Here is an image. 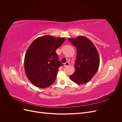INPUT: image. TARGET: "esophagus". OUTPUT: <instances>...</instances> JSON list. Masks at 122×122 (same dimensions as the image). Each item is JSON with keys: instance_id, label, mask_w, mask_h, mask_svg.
<instances>
[{"instance_id": "34e87169", "label": "esophagus", "mask_w": 122, "mask_h": 122, "mask_svg": "<svg viewBox=\"0 0 122 122\" xmlns=\"http://www.w3.org/2000/svg\"><path fill=\"white\" fill-rule=\"evenodd\" d=\"M70 65V63L68 62H66L65 63H64V67H67V66H69Z\"/></svg>"}]
</instances>
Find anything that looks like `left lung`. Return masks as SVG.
I'll return each instance as SVG.
<instances>
[{
	"label": "left lung",
	"mask_w": 122,
	"mask_h": 122,
	"mask_svg": "<svg viewBox=\"0 0 122 122\" xmlns=\"http://www.w3.org/2000/svg\"><path fill=\"white\" fill-rule=\"evenodd\" d=\"M76 48L75 71L70 78L78 84L89 82L97 72L100 65L98 51L91 41L84 36L69 39Z\"/></svg>",
	"instance_id": "obj_1"
}]
</instances>
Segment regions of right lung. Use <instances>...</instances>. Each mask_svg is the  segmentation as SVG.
Masks as SVG:
<instances>
[{
    "mask_svg": "<svg viewBox=\"0 0 122 122\" xmlns=\"http://www.w3.org/2000/svg\"><path fill=\"white\" fill-rule=\"evenodd\" d=\"M65 40L46 35L36 38L28 47L24 58L25 72L35 86L46 88L54 82L58 68L62 65L55 51Z\"/></svg>",
    "mask_w": 122,
    "mask_h": 122,
    "instance_id": "obj_1",
    "label": "right lung"
}]
</instances>
